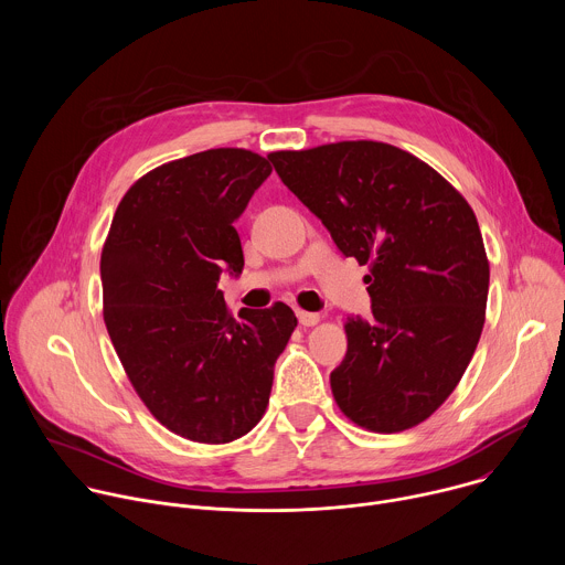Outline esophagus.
<instances>
[{
	"label": "esophagus",
	"mask_w": 565,
	"mask_h": 565,
	"mask_svg": "<svg viewBox=\"0 0 565 565\" xmlns=\"http://www.w3.org/2000/svg\"><path fill=\"white\" fill-rule=\"evenodd\" d=\"M297 319H299V324L303 327V329H308V327H317L319 324V315L317 312H308V310H297Z\"/></svg>",
	"instance_id": "34e87169"
}]
</instances>
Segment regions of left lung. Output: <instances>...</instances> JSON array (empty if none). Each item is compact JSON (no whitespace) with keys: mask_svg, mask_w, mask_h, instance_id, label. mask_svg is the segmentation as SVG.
<instances>
[{"mask_svg":"<svg viewBox=\"0 0 565 565\" xmlns=\"http://www.w3.org/2000/svg\"><path fill=\"white\" fill-rule=\"evenodd\" d=\"M268 158L338 248L369 266L373 319H347V358L331 373L338 407L375 434L425 423L460 382L486 324L490 262L473 210L425 160L388 142Z\"/></svg>","mask_w":565,"mask_h":565,"instance_id":"1","label":"left lung"}]
</instances>
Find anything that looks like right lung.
<instances>
[{
    "mask_svg": "<svg viewBox=\"0 0 565 565\" xmlns=\"http://www.w3.org/2000/svg\"><path fill=\"white\" fill-rule=\"evenodd\" d=\"M270 172L241 147L170 160L127 190L105 238L111 344L149 414L192 443H232L264 418L297 327L281 301L234 317L216 288L225 268H244L234 221Z\"/></svg>",
    "mask_w": 565,
    "mask_h": 565,
    "instance_id": "right-lung-1",
    "label": "right lung"
}]
</instances>
